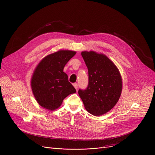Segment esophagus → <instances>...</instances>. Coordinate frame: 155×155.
<instances>
[{
  "instance_id": "esophagus-1",
  "label": "esophagus",
  "mask_w": 155,
  "mask_h": 155,
  "mask_svg": "<svg viewBox=\"0 0 155 155\" xmlns=\"http://www.w3.org/2000/svg\"><path fill=\"white\" fill-rule=\"evenodd\" d=\"M73 86H74V87L75 88L76 90L78 89V84H77V83H74V84H73Z\"/></svg>"
}]
</instances>
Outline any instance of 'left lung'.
<instances>
[{
  "label": "left lung",
  "instance_id": "left-lung-1",
  "mask_svg": "<svg viewBox=\"0 0 155 155\" xmlns=\"http://www.w3.org/2000/svg\"><path fill=\"white\" fill-rule=\"evenodd\" d=\"M81 56L88 69L89 83L85 90H78V94L90 114L95 116L105 114L116 105L121 95V75L104 54L83 51Z\"/></svg>",
  "mask_w": 155,
  "mask_h": 155
}]
</instances>
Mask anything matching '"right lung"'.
Returning a JSON list of instances; mask_svg holds the SVG:
<instances>
[{"label": "right lung", "mask_w": 155, "mask_h": 155, "mask_svg": "<svg viewBox=\"0 0 155 155\" xmlns=\"http://www.w3.org/2000/svg\"><path fill=\"white\" fill-rule=\"evenodd\" d=\"M75 54V51L60 50L44 57L36 67L31 87L36 100L42 108L55 110L67 96L76 92L63 72L66 63Z\"/></svg>", "instance_id": "obj_1"}]
</instances>
